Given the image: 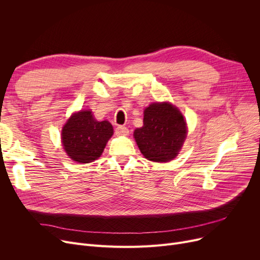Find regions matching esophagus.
<instances>
[{"mask_svg":"<svg viewBox=\"0 0 260 260\" xmlns=\"http://www.w3.org/2000/svg\"><path fill=\"white\" fill-rule=\"evenodd\" d=\"M128 133H129V131L125 126H117L115 129V134L117 136H126V135H128Z\"/></svg>","mask_w":260,"mask_h":260,"instance_id":"esophagus-1","label":"esophagus"}]
</instances>
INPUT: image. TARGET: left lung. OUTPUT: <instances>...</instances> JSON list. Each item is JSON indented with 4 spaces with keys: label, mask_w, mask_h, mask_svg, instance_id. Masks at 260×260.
I'll use <instances>...</instances> for the list:
<instances>
[{
    "label": "left lung",
    "mask_w": 260,
    "mask_h": 260,
    "mask_svg": "<svg viewBox=\"0 0 260 260\" xmlns=\"http://www.w3.org/2000/svg\"><path fill=\"white\" fill-rule=\"evenodd\" d=\"M186 135L179 109L169 102H156L144 109L143 126L135 129L134 138L146 159L168 162L179 154Z\"/></svg>",
    "instance_id": "8db88e82"
}]
</instances>
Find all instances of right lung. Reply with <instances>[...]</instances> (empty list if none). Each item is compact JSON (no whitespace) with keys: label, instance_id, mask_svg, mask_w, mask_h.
I'll return each mask as SVG.
<instances>
[{"label":"right lung","instance_id":"right-lung-1","mask_svg":"<svg viewBox=\"0 0 260 260\" xmlns=\"http://www.w3.org/2000/svg\"><path fill=\"white\" fill-rule=\"evenodd\" d=\"M114 134L108 121H97L92 113L80 111L71 116L62 128V144L70 158L79 163L97 160Z\"/></svg>","mask_w":260,"mask_h":260}]
</instances>
